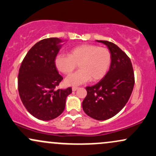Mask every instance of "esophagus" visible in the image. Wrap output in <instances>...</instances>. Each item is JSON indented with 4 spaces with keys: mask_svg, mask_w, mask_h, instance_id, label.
I'll return each mask as SVG.
<instances>
[{
    "mask_svg": "<svg viewBox=\"0 0 156 156\" xmlns=\"http://www.w3.org/2000/svg\"><path fill=\"white\" fill-rule=\"evenodd\" d=\"M78 89V87H73V88H72L73 92H76V91Z\"/></svg>",
    "mask_w": 156,
    "mask_h": 156,
    "instance_id": "obj_1",
    "label": "esophagus"
}]
</instances>
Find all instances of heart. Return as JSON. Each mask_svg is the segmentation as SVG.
<instances>
[{
    "instance_id": "1",
    "label": "heart",
    "mask_w": 156,
    "mask_h": 156,
    "mask_svg": "<svg viewBox=\"0 0 156 156\" xmlns=\"http://www.w3.org/2000/svg\"><path fill=\"white\" fill-rule=\"evenodd\" d=\"M112 62V55L107 48L94 44H83L69 50L68 55L55 56V68L64 75H69L78 64L79 70L66 78L64 83L75 87L89 80L98 81L105 76Z\"/></svg>"
}]
</instances>
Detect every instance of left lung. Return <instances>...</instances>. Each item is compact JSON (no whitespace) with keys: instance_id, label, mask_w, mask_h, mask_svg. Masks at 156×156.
Listing matches in <instances>:
<instances>
[{"instance_id":"obj_1","label":"left lung","mask_w":156,"mask_h":156,"mask_svg":"<svg viewBox=\"0 0 156 156\" xmlns=\"http://www.w3.org/2000/svg\"><path fill=\"white\" fill-rule=\"evenodd\" d=\"M107 46L112 55L108 72L96 85L87 87L82 103L84 112L97 120H105L124 108L133 92L134 73L131 62L125 52L112 42L97 40Z\"/></svg>"}]
</instances>
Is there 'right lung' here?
Instances as JSON below:
<instances>
[{
	"label": "right lung",
	"instance_id": "right-lung-1",
	"mask_svg": "<svg viewBox=\"0 0 156 156\" xmlns=\"http://www.w3.org/2000/svg\"><path fill=\"white\" fill-rule=\"evenodd\" d=\"M61 39H44L36 43L23 59L18 74V92L23 104L32 116L44 121L60 115L72 88H55L63 79L55 68L54 60Z\"/></svg>",
	"mask_w": 156,
	"mask_h": 156
}]
</instances>
